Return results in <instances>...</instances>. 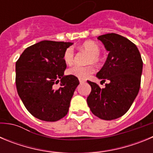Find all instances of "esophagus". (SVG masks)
Returning <instances> with one entry per match:
<instances>
[{
  "instance_id": "esophagus-1",
  "label": "esophagus",
  "mask_w": 153,
  "mask_h": 153,
  "mask_svg": "<svg viewBox=\"0 0 153 153\" xmlns=\"http://www.w3.org/2000/svg\"><path fill=\"white\" fill-rule=\"evenodd\" d=\"M79 83H85V80H83V79H79Z\"/></svg>"
}]
</instances>
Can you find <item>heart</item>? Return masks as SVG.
Listing matches in <instances>:
<instances>
[{
  "instance_id": "heart-1",
  "label": "heart",
  "mask_w": 153,
  "mask_h": 153,
  "mask_svg": "<svg viewBox=\"0 0 153 153\" xmlns=\"http://www.w3.org/2000/svg\"><path fill=\"white\" fill-rule=\"evenodd\" d=\"M81 48L88 52L90 54L89 56L88 63H97L99 60V55L100 53V48L96 44L95 42L88 40L84 42L82 45ZM74 52L72 47H68L64 52L63 54V60L65 63L67 65L72 64L74 62ZM94 72V68L91 65H86V66H79V65H74L73 67L68 69L67 73L70 75H72L79 78L80 79H86L88 78Z\"/></svg>"
}]
</instances>
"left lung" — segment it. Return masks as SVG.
<instances>
[{
  "mask_svg": "<svg viewBox=\"0 0 153 153\" xmlns=\"http://www.w3.org/2000/svg\"><path fill=\"white\" fill-rule=\"evenodd\" d=\"M107 51L106 60L97 74L106 87L87 81L91 93L87 104L93 114L105 120L121 117L126 113L138 95L141 83L143 60L137 47L117 33H106L97 37Z\"/></svg>",
  "mask_w": 153,
  "mask_h": 153,
  "instance_id": "obj_1",
  "label": "left lung"
}]
</instances>
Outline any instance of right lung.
Instances as JSON below:
<instances>
[{
	"instance_id": "obj_1",
	"label": "right lung",
	"mask_w": 153,
	"mask_h": 153,
	"mask_svg": "<svg viewBox=\"0 0 153 153\" xmlns=\"http://www.w3.org/2000/svg\"><path fill=\"white\" fill-rule=\"evenodd\" d=\"M70 42L43 40L24 50L16 62V86L26 109L34 117L55 122L67 114L79 82L64 76L65 51ZM61 80L60 87L56 84Z\"/></svg>"
}]
</instances>
